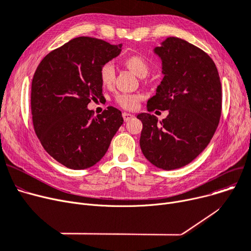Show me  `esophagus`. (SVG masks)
I'll return each mask as SVG.
<instances>
[{
    "instance_id": "obj_1",
    "label": "esophagus",
    "mask_w": 251,
    "mask_h": 251,
    "mask_svg": "<svg viewBox=\"0 0 251 251\" xmlns=\"http://www.w3.org/2000/svg\"><path fill=\"white\" fill-rule=\"evenodd\" d=\"M122 116H123V119H124V121H125V122H127V121L131 120V119H132V118L134 117V115L130 114V113H127V112H124V113L122 114Z\"/></svg>"
}]
</instances>
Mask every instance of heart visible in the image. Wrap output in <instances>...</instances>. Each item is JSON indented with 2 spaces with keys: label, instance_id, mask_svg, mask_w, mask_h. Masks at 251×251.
<instances>
[{
  "label": "heart",
  "instance_id": "heart-1",
  "mask_svg": "<svg viewBox=\"0 0 251 251\" xmlns=\"http://www.w3.org/2000/svg\"><path fill=\"white\" fill-rule=\"evenodd\" d=\"M127 68H129L136 76L143 78L150 72L149 62L141 56L132 55L124 60ZM100 78L103 85H111L115 80V67L112 62L104 63L100 70ZM140 98L132 95H119L116 98L117 102L124 109H134L137 107Z\"/></svg>",
  "mask_w": 251,
  "mask_h": 251
}]
</instances>
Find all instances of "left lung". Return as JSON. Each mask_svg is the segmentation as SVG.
I'll list each match as a JSON object with an SVG mask.
<instances>
[{"instance_id":"obj_1","label":"left lung","mask_w":251,"mask_h":251,"mask_svg":"<svg viewBox=\"0 0 251 251\" xmlns=\"http://www.w3.org/2000/svg\"><path fill=\"white\" fill-rule=\"evenodd\" d=\"M162 60L161 84L148 111H169L159 121L140 113V149L156 168L174 170L191 163L213 138L222 111V85L216 64L184 39L168 37L153 50Z\"/></svg>"}]
</instances>
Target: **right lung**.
<instances>
[{
    "label": "right lung",
    "instance_id": "right-lung-1",
    "mask_svg": "<svg viewBox=\"0 0 251 251\" xmlns=\"http://www.w3.org/2000/svg\"><path fill=\"white\" fill-rule=\"evenodd\" d=\"M121 50L122 44L80 36L37 66L31 84L34 131L47 152L65 167L83 170L99 163L124 122L114 107L95 117L87 109L91 100L102 99L100 67Z\"/></svg>",
    "mask_w": 251,
    "mask_h": 251
}]
</instances>
